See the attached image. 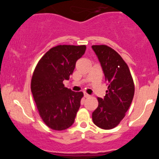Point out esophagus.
Here are the masks:
<instances>
[{
  "label": "esophagus",
  "mask_w": 159,
  "mask_h": 159,
  "mask_svg": "<svg viewBox=\"0 0 159 159\" xmlns=\"http://www.w3.org/2000/svg\"><path fill=\"white\" fill-rule=\"evenodd\" d=\"M84 98H89L90 97V95H88L87 93H84Z\"/></svg>",
  "instance_id": "1"
}]
</instances>
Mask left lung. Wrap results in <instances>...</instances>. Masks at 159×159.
Returning a JSON list of instances; mask_svg holds the SVG:
<instances>
[{
	"label": "left lung",
	"mask_w": 159,
	"mask_h": 159,
	"mask_svg": "<svg viewBox=\"0 0 159 159\" xmlns=\"http://www.w3.org/2000/svg\"><path fill=\"white\" fill-rule=\"evenodd\" d=\"M92 48L108 85L104 98H98L93 121L101 129H111L120 123L130 107L134 94V81L129 66L116 51L105 45H92Z\"/></svg>",
	"instance_id": "obj_1"
}]
</instances>
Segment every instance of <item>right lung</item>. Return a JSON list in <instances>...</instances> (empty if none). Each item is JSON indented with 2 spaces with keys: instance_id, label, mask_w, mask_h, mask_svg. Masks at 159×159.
Listing matches in <instances>:
<instances>
[{
  "instance_id": "1",
  "label": "right lung",
  "mask_w": 159,
  "mask_h": 159,
  "mask_svg": "<svg viewBox=\"0 0 159 159\" xmlns=\"http://www.w3.org/2000/svg\"><path fill=\"white\" fill-rule=\"evenodd\" d=\"M85 51V45H57L45 53L34 72V101L44 123L54 130H64L74 123L84 94L65 87L63 81L69 79Z\"/></svg>"
}]
</instances>
